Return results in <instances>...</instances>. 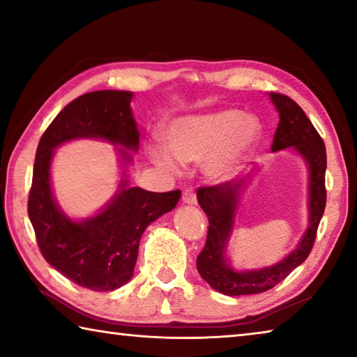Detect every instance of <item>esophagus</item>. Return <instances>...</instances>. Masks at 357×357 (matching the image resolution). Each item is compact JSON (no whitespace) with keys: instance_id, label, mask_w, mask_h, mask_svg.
<instances>
[{"instance_id":"esophagus-1","label":"esophagus","mask_w":357,"mask_h":357,"mask_svg":"<svg viewBox=\"0 0 357 357\" xmlns=\"http://www.w3.org/2000/svg\"><path fill=\"white\" fill-rule=\"evenodd\" d=\"M183 202L187 203V204H195L197 203V195H195V192H193V189H185L183 192Z\"/></svg>"}]
</instances>
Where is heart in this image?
Returning a JSON list of instances; mask_svg holds the SVG:
<instances>
[{
    "label": "heart",
    "instance_id": "1",
    "mask_svg": "<svg viewBox=\"0 0 357 357\" xmlns=\"http://www.w3.org/2000/svg\"><path fill=\"white\" fill-rule=\"evenodd\" d=\"M164 146H151L149 157L157 167L176 172L178 162L198 164L206 160V173L213 179H227L238 172L245 154L255 144L259 124L239 110L184 116L168 126Z\"/></svg>",
    "mask_w": 357,
    "mask_h": 357
}]
</instances>
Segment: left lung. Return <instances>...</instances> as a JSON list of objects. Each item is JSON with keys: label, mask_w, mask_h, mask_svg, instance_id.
Here are the masks:
<instances>
[{"label": "left lung", "mask_w": 357, "mask_h": 357, "mask_svg": "<svg viewBox=\"0 0 357 357\" xmlns=\"http://www.w3.org/2000/svg\"><path fill=\"white\" fill-rule=\"evenodd\" d=\"M269 98L280 116L271 149L275 153L293 146L309 165V227L298 247L282 261L263 269L234 271L228 263L225 250L233 231L241 192L245 183H249V176L217 185L200 187L197 190V200L208 215L209 227L206 244L197 257V269L211 288L227 296L268 291L304 263L315 244L317 229L326 208V148L323 138L293 99L279 93H271Z\"/></svg>", "instance_id": "8db88e82"}]
</instances>
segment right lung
Listing matches in <instances>:
<instances>
[{"mask_svg": "<svg viewBox=\"0 0 357 357\" xmlns=\"http://www.w3.org/2000/svg\"><path fill=\"white\" fill-rule=\"evenodd\" d=\"M130 91H93L66 105L40 137L28 197V215L45 261L77 285L113 291L134 275L138 245L149 223L176 206L181 190L148 192L121 179L119 190L99 214L72 220L55 202L50 184L53 151L75 138H100L128 149L140 146Z\"/></svg>", "mask_w": 357, "mask_h": 357, "instance_id": "1", "label": "right lung"}]
</instances>
